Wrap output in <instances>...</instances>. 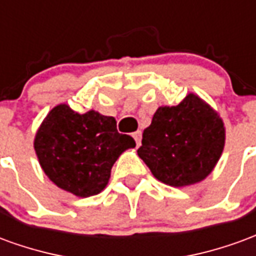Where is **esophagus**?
I'll return each instance as SVG.
<instances>
[{"mask_svg":"<svg viewBox=\"0 0 256 256\" xmlns=\"http://www.w3.org/2000/svg\"><path fill=\"white\" fill-rule=\"evenodd\" d=\"M133 138L136 140V144H137V146H140L141 145V132H134L133 133Z\"/></svg>","mask_w":256,"mask_h":256,"instance_id":"1","label":"esophagus"}]
</instances>
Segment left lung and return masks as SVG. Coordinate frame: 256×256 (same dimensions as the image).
I'll list each match as a JSON object with an SVG mask.
<instances>
[{"mask_svg":"<svg viewBox=\"0 0 256 256\" xmlns=\"http://www.w3.org/2000/svg\"><path fill=\"white\" fill-rule=\"evenodd\" d=\"M225 137L218 112L189 93L178 106L156 110L137 154L156 180L182 188L208 177L224 152Z\"/></svg>","mask_w":256,"mask_h":256,"instance_id":"1","label":"left lung"}]
</instances>
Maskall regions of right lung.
<instances>
[{
	"mask_svg": "<svg viewBox=\"0 0 256 256\" xmlns=\"http://www.w3.org/2000/svg\"><path fill=\"white\" fill-rule=\"evenodd\" d=\"M136 146L118 133L114 116L90 110L84 114L58 104L42 120L34 150L42 170L58 188L89 198L106 188L111 168L123 152Z\"/></svg>",
	"mask_w": 256,
	"mask_h": 256,
	"instance_id": "obj_1",
	"label": "right lung"
}]
</instances>
